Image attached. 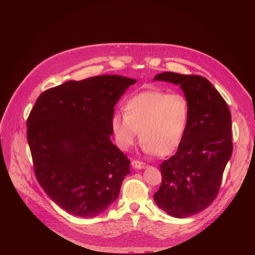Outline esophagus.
<instances>
[{"mask_svg":"<svg viewBox=\"0 0 255 255\" xmlns=\"http://www.w3.org/2000/svg\"><path fill=\"white\" fill-rule=\"evenodd\" d=\"M131 165L135 169H143V168L146 167V163H144V162L139 161V160H133L131 162Z\"/></svg>","mask_w":255,"mask_h":255,"instance_id":"esophagus-1","label":"esophagus"}]
</instances>
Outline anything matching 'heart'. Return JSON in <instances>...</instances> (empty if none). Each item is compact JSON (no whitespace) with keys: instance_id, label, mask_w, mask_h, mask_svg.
Returning <instances> with one entry per match:
<instances>
[{"instance_id":"1","label":"heart","mask_w":255,"mask_h":255,"mask_svg":"<svg viewBox=\"0 0 255 255\" xmlns=\"http://www.w3.org/2000/svg\"><path fill=\"white\" fill-rule=\"evenodd\" d=\"M190 113L186 96L153 90L131 98L124 107V114L113 115L111 126L122 150L135 144L139 132L145 152L166 156L183 141Z\"/></svg>"}]
</instances>
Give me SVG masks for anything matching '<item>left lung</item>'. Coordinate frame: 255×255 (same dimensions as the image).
Masks as SVG:
<instances>
[{
    "mask_svg": "<svg viewBox=\"0 0 255 255\" xmlns=\"http://www.w3.org/2000/svg\"><path fill=\"white\" fill-rule=\"evenodd\" d=\"M153 81L180 86L190 103V120L174 155L160 164L162 181L156 205L175 218H187L211 205L229 161L231 113L213 85L200 76L161 72Z\"/></svg>",
    "mask_w": 255,
    "mask_h": 255,
    "instance_id": "obj_1",
    "label": "left lung"
}]
</instances>
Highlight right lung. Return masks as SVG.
Returning <instances> with one entry per match:
<instances>
[{
	"instance_id": "1",
	"label": "right lung",
	"mask_w": 255,
	"mask_h": 255,
	"mask_svg": "<svg viewBox=\"0 0 255 255\" xmlns=\"http://www.w3.org/2000/svg\"><path fill=\"white\" fill-rule=\"evenodd\" d=\"M137 81L104 75L43 92L27 120L34 171L67 213L96 217L119 196L130 160L111 141L114 107Z\"/></svg>"
}]
</instances>
